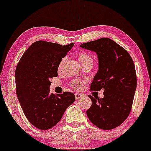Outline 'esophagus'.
Listing matches in <instances>:
<instances>
[{"instance_id":"34e87169","label":"esophagus","mask_w":151,"mask_h":151,"mask_svg":"<svg viewBox=\"0 0 151 151\" xmlns=\"http://www.w3.org/2000/svg\"><path fill=\"white\" fill-rule=\"evenodd\" d=\"M75 96H76V99L78 100L79 99V98H81L83 96V95L82 93H75Z\"/></svg>"}]
</instances>
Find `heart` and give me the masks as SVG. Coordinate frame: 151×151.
<instances>
[{
  "label": "heart",
  "mask_w": 151,
  "mask_h": 151,
  "mask_svg": "<svg viewBox=\"0 0 151 151\" xmlns=\"http://www.w3.org/2000/svg\"><path fill=\"white\" fill-rule=\"evenodd\" d=\"M78 55L79 61H80L81 65H82L83 66H86V65H91L93 66V58L91 57V55L86 53H83V52L79 53ZM65 58H64L62 59L61 62H60V65H59V68H60V66L62 65L63 63L65 61ZM85 83H86V81H85L76 79V80H73L71 81L70 85L71 87L73 88L74 89L79 90L82 88L83 86V85Z\"/></svg>",
  "instance_id": "heart-1"
}]
</instances>
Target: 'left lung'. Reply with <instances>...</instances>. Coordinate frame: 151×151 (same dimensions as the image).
Segmentation results:
<instances>
[{"instance_id": "obj_1", "label": "left lung", "mask_w": 151, "mask_h": 151, "mask_svg": "<svg viewBox=\"0 0 151 151\" xmlns=\"http://www.w3.org/2000/svg\"><path fill=\"white\" fill-rule=\"evenodd\" d=\"M96 52L99 68L91 84V91L104 90L103 98L93 97L86 111L91 123L103 130L122 124L129 116L136 89V72L128 51L111 39L102 38L81 45Z\"/></svg>"}]
</instances>
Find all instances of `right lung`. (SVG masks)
Returning a JSON list of instances; mask_svg holds the SVG:
<instances>
[{
	"label": "right lung",
	"instance_id": "1",
	"mask_svg": "<svg viewBox=\"0 0 151 151\" xmlns=\"http://www.w3.org/2000/svg\"><path fill=\"white\" fill-rule=\"evenodd\" d=\"M73 43L38 40L22 55L16 69V94L28 121L40 130H48L57 124L66 108L75 101L70 92L50 93V79L58 76L62 58Z\"/></svg>",
	"mask_w": 151,
	"mask_h": 151
}]
</instances>
